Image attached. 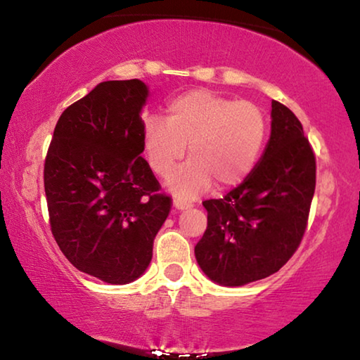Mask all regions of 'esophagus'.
<instances>
[{
  "mask_svg": "<svg viewBox=\"0 0 360 360\" xmlns=\"http://www.w3.org/2000/svg\"><path fill=\"white\" fill-rule=\"evenodd\" d=\"M173 206L176 210H179V211H184V210H188L192 206V203H188V202H186V200H181V198H176L174 202H173Z\"/></svg>",
  "mask_w": 360,
  "mask_h": 360,
  "instance_id": "obj_1",
  "label": "esophagus"
}]
</instances>
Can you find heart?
<instances>
[{"mask_svg": "<svg viewBox=\"0 0 360 360\" xmlns=\"http://www.w3.org/2000/svg\"><path fill=\"white\" fill-rule=\"evenodd\" d=\"M266 117L254 103L210 90H188L169 101L167 119L150 117L143 129V150L152 172L168 176L186 154L188 162L168 179L169 191L193 198L217 181L230 187L257 165L266 139Z\"/></svg>", "mask_w": 360, "mask_h": 360, "instance_id": "heart-1", "label": "heart"}]
</instances>
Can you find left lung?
Wrapping results in <instances>:
<instances>
[{
	"label": "left lung",
	"mask_w": 360,
	"mask_h": 360,
	"mask_svg": "<svg viewBox=\"0 0 360 360\" xmlns=\"http://www.w3.org/2000/svg\"><path fill=\"white\" fill-rule=\"evenodd\" d=\"M316 187V158L295 114L271 101V133L257 165L224 198L206 200L200 268L227 288L276 273L297 251Z\"/></svg>",
	"instance_id": "obj_1"
}]
</instances>
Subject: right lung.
Masks as SVG:
<instances>
[{
  "label": "right lung",
  "mask_w": 360,
  "mask_h": 360,
  "mask_svg": "<svg viewBox=\"0 0 360 360\" xmlns=\"http://www.w3.org/2000/svg\"><path fill=\"white\" fill-rule=\"evenodd\" d=\"M139 79L106 81L60 115L44 163L53 238L79 271L129 284L146 271L172 198L143 154Z\"/></svg>",
  "instance_id": "add662e5"
}]
</instances>
